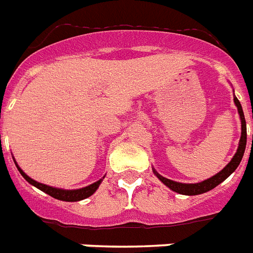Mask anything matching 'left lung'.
<instances>
[{"label":"left lung","mask_w":253,"mask_h":253,"mask_svg":"<svg viewBox=\"0 0 253 253\" xmlns=\"http://www.w3.org/2000/svg\"><path fill=\"white\" fill-rule=\"evenodd\" d=\"M234 104L238 109V114H239L240 123H242V135H240V140L239 145H238V149L235 152V155L231 159V161L227 164L225 168H223L221 171L215 174V175L211 176L208 179L203 180V182H199V183H180V182H175V180L168 179L165 176L160 175L157 171H156L153 168V173L155 175L161 180L162 183L165 184L166 187H169L170 190L176 192V194L180 195H187V196H194V195H200L204 194V192H208V191L213 190L214 187L218 186L219 183H222L223 180L229 178L231 174L237 170V168L239 166L240 161L243 159L244 151H246V144H247V127H246V118H244V113L243 109H242V105H240L239 100L237 98V96L234 94Z\"/></svg>","instance_id":"1"}]
</instances>
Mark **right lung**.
Listing matches in <instances>:
<instances>
[{
    "mask_svg": "<svg viewBox=\"0 0 253 253\" xmlns=\"http://www.w3.org/2000/svg\"><path fill=\"white\" fill-rule=\"evenodd\" d=\"M14 162H15L16 169L19 170V173L22 174V176H23L28 183L35 186L36 188H39V190H41L42 192H45V194H48L49 196H52V198L58 199V200H62V201H80V200H84V199L89 198L91 195H93L94 192H96L98 186L101 184L102 179L105 178V176H102L101 179H98L97 182H94V183L89 184V186L87 187H83V188H78V190H65V188H58V187H52V186H48V184H42L40 183V182H36V180L30 178V176L24 173L23 170L20 169L19 165L16 164V161Z\"/></svg>",
    "mask_w": 253,
    "mask_h": 253,
    "instance_id": "1",
    "label": "right lung"
}]
</instances>
